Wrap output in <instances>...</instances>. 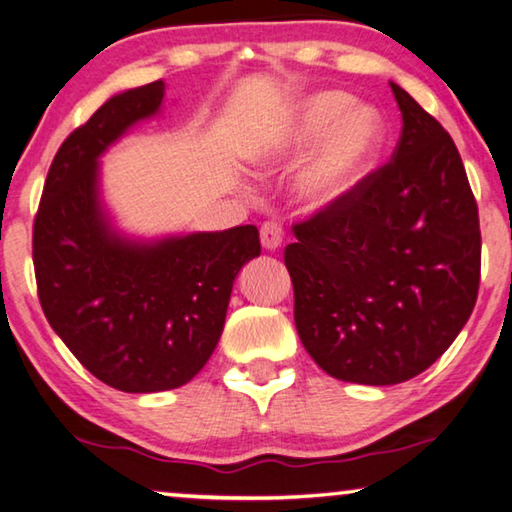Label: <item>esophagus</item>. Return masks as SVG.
<instances>
[{
  "instance_id": "esophagus-1",
  "label": "esophagus",
  "mask_w": 512,
  "mask_h": 512,
  "mask_svg": "<svg viewBox=\"0 0 512 512\" xmlns=\"http://www.w3.org/2000/svg\"><path fill=\"white\" fill-rule=\"evenodd\" d=\"M259 239L266 250H275L282 244V225L277 221H266L259 230Z\"/></svg>"
}]
</instances>
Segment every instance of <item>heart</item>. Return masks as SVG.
<instances>
[{"label": "heart", "instance_id": "b5f03b06", "mask_svg": "<svg viewBox=\"0 0 512 512\" xmlns=\"http://www.w3.org/2000/svg\"><path fill=\"white\" fill-rule=\"evenodd\" d=\"M384 142V119L348 92L323 90L298 99L250 149V162L273 169L296 162L314 143L296 176L311 207L341 203L370 171Z\"/></svg>", "mask_w": 512, "mask_h": 512}]
</instances>
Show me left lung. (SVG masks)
I'll return each instance as SVG.
<instances>
[{
    "mask_svg": "<svg viewBox=\"0 0 512 512\" xmlns=\"http://www.w3.org/2000/svg\"><path fill=\"white\" fill-rule=\"evenodd\" d=\"M393 160L293 225L284 250L305 350L327 375L393 386L427 370L470 318L479 210L452 137L397 83Z\"/></svg>",
    "mask_w": 512,
    "mask_h": 512,
    "instance_id": "left-lung-1",
    "label": "left lung"
}]
</instances>
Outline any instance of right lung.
Returning <instances> with one entry per match:
<instances>
[{
  "label": "right lung",
  "mask_w": 512,
  "mask_h": 512,
  "mask_svg": "<svg viewBox=\"0 0 512 512\" xmlns=\"http://www.w3.org/2000/svg\"><path fill=\"white\" fill-rule=\"evenodd\" d=\"M164 83L110 97L51 162L33 223L38 298L69 352L117 391L160 393L194 379L221 339L232 284L259 257L255 225L128 237L101 196L99 160L160 112Z\"/></svg>",
  "instance_id": "right-lung-1"
}]
</instances>
